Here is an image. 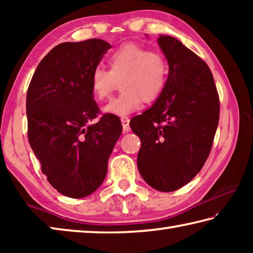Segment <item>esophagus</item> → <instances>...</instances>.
<instances>
[{"mask_svg":"<svg viewBox=\"0 0 253 253\" xmlns=\"http://www.w3.org/2000/svg\"><path fill=\"white\" fill-rule=\"evenodd\" d=\"M122 121V124H123V129L124 131H129L130 130V127H129V118H128L127 116L125 117H122L121 118Z\"/></svg>","mask_w":253,"mask_h":253,"instance_id":"1","label":"esophagus"}]
</instances>
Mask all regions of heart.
<instances>
[{
    "label": "heart",
    "instance_id": "b5f03b06",
    "mask_svg": "<svg viewBox=\"0 0 253 253\" xmlns=\"http://www.w3.org/2000/svg\"><path fill=\"white\" fill-rule=\"evenodd\" d=\"M109 70L98 67L90 76V89L97 100L109 98L121 83L122 93L104 107L115 116L131 114L145 102L161 96L169 76L164 55L135 43L123 44L108 57Z\"/></svg>",
    "mask_w": 253,
    "mask_h": 253
}]
</instances>
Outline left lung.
Here are the masks:
<instances>
[{"instance_id":"8db88e82","label":"left lung","mask_w":253,"mask_h":253,"mask_svg":"<svg viewBox=\"0 0 253 253\" xmlns=\"http://www.w3.org/2000/svg\"><path fill=\"white\" fill-rule=\"evenodd\" d=\"M169 62L165 88L154 105L130 121L142 146L137 168L149 186L173 192L195 177L211 152L220 117L212 72L174 37L160 36Z\"/></svg>"}]
</instances>
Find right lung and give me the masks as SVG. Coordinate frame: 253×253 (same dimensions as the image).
<instances>
[{
  "mask_svg": "<svg viewBox=\"0 0 253 253\" xmlns=\"http://www.w3.org/2000/svg\"><path fill=\"white\" fill-rule=\"evenodd\" d=\"M110 48L100 39L60 43L41 60L28 89L29 143L48 182L68 198L101 185L123 130L115 115L94 120L99 108L90 76Z\"/></svg>",
  "mask_w": 253,
  "mask_h": 253,
  "instance_id": "obj_1",
  "label": "right lung"
}]
</instances>
